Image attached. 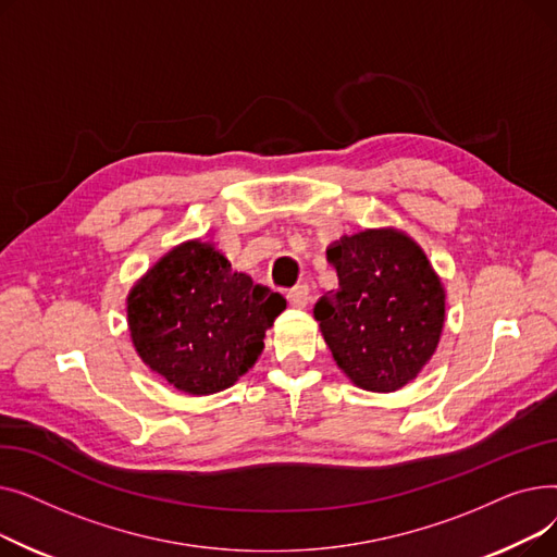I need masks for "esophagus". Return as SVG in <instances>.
Wrapping results in <instances>:
<instances>
[{
  "instance_id": "obj_1",
  "label": "esophagus",
  "mask_w": 557,
  "mask_h": 557,
  "mask_svg": "<svg viewBox=\"0 0 557 557\" xmlns=\"http://www.w3.org/2000/svg\"><path fill=\"white\" fill-rule=\"evenodd\" d=\"M286 300L290 307L296 309H305L309 305V286L307 284H298L296 288H290L286 294Z\"/></svg>"
}]
</instances>
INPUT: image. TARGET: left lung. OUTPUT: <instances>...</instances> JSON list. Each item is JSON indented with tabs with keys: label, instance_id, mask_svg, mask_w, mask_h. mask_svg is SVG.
Instances as JSON below:
<instances>
[{
	"label": "left lung",
	"instance_id": "obj_1",
	"mask_svg": "<svg viewBox=\"0 0 557 557\" xmlns=\"http://www.w3.org/2000/svg\"><path fill=\"white\" fill-rule=\"evenodd\" d=\"M338 288L313 307L336 366L372 393L413 382L445 325V288L422 248L395 227L363 230L327 248Z\"/></svg>",
	"mask_w": 557,
	"mask_h": 557
}]
</instances>
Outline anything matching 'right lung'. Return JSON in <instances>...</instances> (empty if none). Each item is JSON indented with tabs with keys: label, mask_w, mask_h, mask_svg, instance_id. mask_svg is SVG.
Wrapping results in <instances>:
<instances>
[{
	"label": "right lung",
	"mask_w": 557,
	"mask_h": 557,
	"mask_svg": "<svg viewBox=\"0 0 557 557\" xmlns=\"http://www.w3.org/2000/svg\"><path fill=\"white\" fill-rule=\"evenodd\" d=\"M286 300L234 273L210 242L169 250L128 294L141 361L189 395H212L246 374Z\"/></svg>",
	"instance_id": "obj_1"
}]
</instances>
